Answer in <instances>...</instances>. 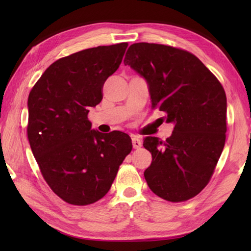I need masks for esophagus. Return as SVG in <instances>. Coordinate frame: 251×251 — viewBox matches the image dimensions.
Wrapping results in <instances>:
<instances>
[{"mask_svg": "<svg viewBox=\"0 0 251 251\" xmlns=\"http://www.w3.org/2000/svg\"><path fill=\"white\" fill-rule=\"evenodd\" d=\"M131 141H132V147H134L135 149H139L142 146V141L140 139V137L132 136Z\"/></svg>", "mask_w": 251, "mask_h": 251, "instance_id": "obj_1", "label": "esophagus"}]
</instances>
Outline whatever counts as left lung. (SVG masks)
<instances>
[{"label":"left lung","mask_w":251,"mask_h":251,"mask_svg":"<svg viewBox=\"0 0 251 251\" xmlns=\"http://www.w3.org/2000/svg\"><path fill=\"white\" fill-rule=\"evenodd\" d=\"M124 63L146 78L152 106L175 124L166 141H143L152 154L145 172L149 188L169 201H188L209 182L225 148V89L199 58L176 47L135 43Z\"/></svg>","instance_id":"8db88e82"}]
</instances>
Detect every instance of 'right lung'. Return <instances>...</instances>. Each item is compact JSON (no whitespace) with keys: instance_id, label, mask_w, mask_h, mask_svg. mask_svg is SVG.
<instances>
[{"instance_id":"add662e5","label":"right lung","mask_w":251,"mask_h":251,"mask_svg":"<svg viewBox=\"0 0 251 251\" xmlns=\"http://www.w3.org/2000/svg\"><path fill=\"white\" fill-rule=\"evenodd\" d=\"M128 44L98 46L63 57L46 69L28 98V139L43 178L61 200L84 206L108 193L132 149L122 131L92 129L90 108L119 69Z\"/></svg>"}]
</instances>
